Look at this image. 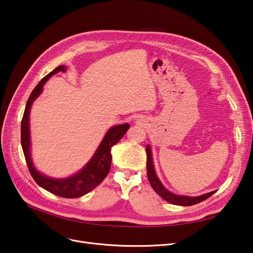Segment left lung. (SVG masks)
Returning a JSON list of instances; mask_svg holds the SVG:
<instances>
[{
    "mask_svg": "<svg viewBox=\"0 0 253 253\" xmlns=\"http://www.w3.org/2000/svg\"><path fill=\"white\" fill-rule=\"evenodd\" d=\"M145 152H147V173H148V178L151 183L152 188L154 189L155 192L160 196L163 197L165 201L168 203L173 204V205H177V206H192L196 205L198 203H202L203 201H206L207 198H209L211 195L215 193V191H212V192L206 193L201 196H185V195H177L171 193L170 191H168L160 180L158 179L157 175L154 170V164H153V158H152V152L150 145H147L145 148Z\"/></svg>",
    "mask_w": 253,
    "mask_h": 253,
    "instance_id": "obj_1",
    "label": "left lung"
}]
</instances>
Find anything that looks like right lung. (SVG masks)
<instances>
[{
	"mask_svg": "<svg viewBox=\"0 0 253 253\" xmlns=\"http://www.w3.org/2000/svg\"><path fill=\"white\" fill-rule=\"evenodd\" d=\"M65 71L66 70L64 65L58 66L48 75L45 76L32 91V94H30L27 100L24 115H23L21 122V144L30 175L33 176L34 180L38 185L55 195L65 198H77L90 192V191L96 188L99 183L106 177V175L109 174L112 164L111 149L113 145L118 143V141L124 137V135L126 133L129 127V125L125 124L112 126L108 131V133L105 134L101 143L99 144L94 156L91 157V159L85 165V167H83V169L81 171L71 176V177L61 179L51 178L47 177V176H45L38 171L33 164L32 157H30V108H32L33 102L42 93L43 85L45 82H46L52 75Z\"/></svg>",
	"mask_w": 253,
	"mask_h": 253,
	"instance_id": "add662e5",
	"label": "right lung"
}]
</instances>
